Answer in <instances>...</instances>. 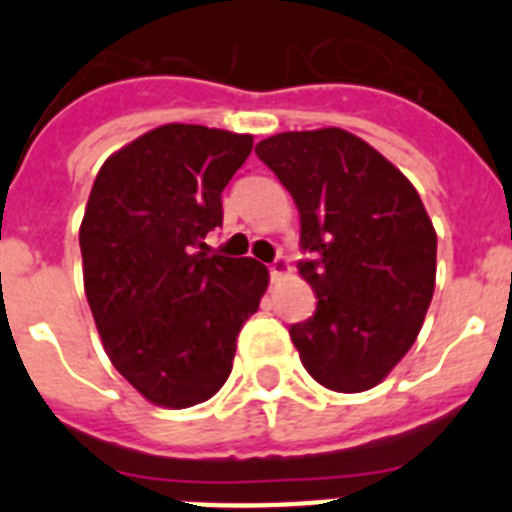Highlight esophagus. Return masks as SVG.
Listing matches in <instances>:
<instances>
[{
	"instance_id": "1",
	"label": "esophagus",
	"mask_w": 512,
	"mask_h": 512,
	"mask_svg": "<svg viewBox=\"0 0 512 512\" xmlns=\"http://www.w3.org/2000/svg\"><path fill=\"white\" fill-rule=\"evenodd\" d=\"M269 271H271V279H274V282H279V279L289 277V271H292V266H289V261L284 259V256H277V259L271 261Z\"/></svg>"
}]
</instances>
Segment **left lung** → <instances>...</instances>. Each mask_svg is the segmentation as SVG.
<instances>
[{
  "mask_svg": "<svg viewBox=\"0 0 512 512\" xmlns=\"http://www.w3.org/2000/svg\"><path fill=\"white\" fill-rule=\"evenodd\" d=\"M256 156L300 210L297 264L318 307L289 328L310 377L372 390L408 354L436 287V230L408 176L341 128L279 133Z\"/></svg>",
  "mask_w": 512,
  "mask_h": 512,
  "instance_id": "left-lung-1",
  "label": "left lung"
}]
</instances>
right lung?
<instances>
[{
	"label": "right lung",
	"instance_id": "obj_1",
	"mask_svg": "<svg viewBox=\"0 0 512 512\" xmlns=\"http://www.w3.org/2000/svg\"><path fill=\"white\" fill-rule=\"evenodd\" d=\"M251 135L171 122L112 153L79 228L84 292L112 366L161 408L210 400L233 369L235 338L259 310L269 271L210 256L220 194Z\"/></svg>",
	"mask_w": 512,
	"mask_h": 512
}]
</instances>
